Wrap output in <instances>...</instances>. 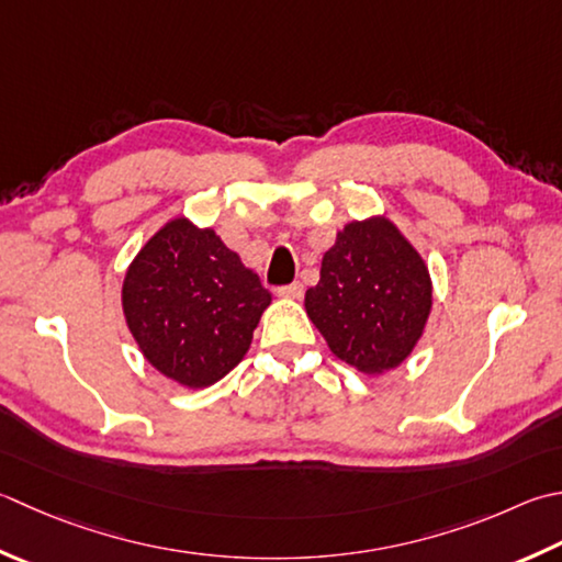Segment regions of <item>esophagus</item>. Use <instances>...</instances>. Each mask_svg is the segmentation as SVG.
I'll return each instance as SVG.
<instances>
[{
    "instance_id": "esophagus-1",
    "label": "esophagus",
    "mask_w": 562,
    "mask_h": 562,
    "mask_svg": "<svg viewBox=\"0 0 562 562\" xmlns=\"http://www.w3.org/2000/svg\"><path fill=\"white\" fill-rule=\"evenodd\" d=\"M302 294H304V288L300 282H292V284H288V288L278 290V296H282V300H300Z\"/></svg>"
}]
</instances>
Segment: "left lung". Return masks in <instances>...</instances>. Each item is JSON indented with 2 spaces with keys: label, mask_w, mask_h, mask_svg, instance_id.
<instances>
[{
  "label": "left lung",
  "mask_w": 562,
  "mask_h": 562,
  "mask_svg": "<svg viewBox=\"0 0 562 562\" xmlns=\"http://www.w3.org/2000/svg\"><path fill=\"white\" fill-rule=\"evenodd\" d=\"M304 310L331 353L362 375H384L414 353L434 310L422 252L384 214L336 231Z\"/></svg>",
  "instance_id": "obj_1"
}]
</instances>
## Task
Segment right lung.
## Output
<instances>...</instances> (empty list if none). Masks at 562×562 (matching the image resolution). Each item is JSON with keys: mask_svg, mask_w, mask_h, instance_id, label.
Returning <instances> with one entry per match:
<instances>
[{"mask_svg": "<svg viewBox=\"0 0 562 562\" xmlns=\"http://www.w3.org/2000/svg\"><path fill=\"white\" fill-rule=\"evenodd\" d=\"M270 302L238 252L187 216L165 222L121 282V310L140 356L187 390L209 387L246 358Z\"/></svg>", "mask_w": 562, "mask_h": 562, "instance_id": "right-lung-1", "label": "right lung"}]
</instances>
